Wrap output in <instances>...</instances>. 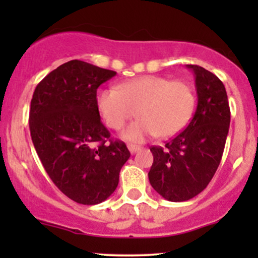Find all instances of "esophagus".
Here are the masks:
<instances>
[{"mask_svg":"<svg viewBox=\"0 0 258 258\" xmlns=\"http://www.w3.org/2000/svg\"><path fill=\"white\" fill-rule=\"evenodd\" d=\"M128 150L131 154H135V153H137L138 150H141V147L133 146V144H128Z\"/></svg>","mask_w":258,"mask_h":258,"instance_id":"esophagus-1","label":"esophagus"}]
</instances>
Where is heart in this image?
Listing matches in <instances>:
<instances>
[{
  "label": "heart",
  "instance_id": "obj_1",
  "mask_svg": "<svg viewBox=\"0 0 258 258\" xmlns=\"http://www.w3.org/2000/svg\"><path fill=\"white\" fill-rule=\"evenodd\" d=\"M195 105L193 88L186 82L147 75L106 88L98 96V108L105 123L120 130L137 112L141 119L126 127L121 137L142 143L159 136L171 138L190 120Z\"/></svg>",
  "mask_w": 258,
  "mask_h": 258
}]
</instances>
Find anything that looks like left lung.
Listing matches in <instances>:
<instances>
[{"label":"left lung","instance_id":"8db88e82","mask_svg":"<svg viewBox=\"0 0 258 258\" xmlns=\"http://www.w3.org/2000/svg\"><path fill=\"white\" fill-rule=\"evenodd\" d=\"M194 74L198 105L190 122L165 147H152L154 162L148 177L168 201H185L206 188L217 171L229 131L230 110L224 85L199 65Z\"/></svg>","mask_w":258,"mask_h":258}]
</instances>
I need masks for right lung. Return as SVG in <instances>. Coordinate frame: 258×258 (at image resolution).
Instances as JSON below:
<instances>
[{
  "label": "right lung",
  "instance_id": "add662e5",
  "mask_svg": "<svg viewBox=\"0 0 258 258\" xmlns=\"http://www.w3.org/2000/svg\"><path fill=\"white\" fill-rule=\"evenodd\" d=\"M115 75L75 59L49 73L31 99L29 125L38 158L59 190L84 205L114 193L131 155L123 142L109 139L99 116L97 88Z\"/></svg>",
  "mask_w": 258,
  "mask_h": 258
}]
</instances>
